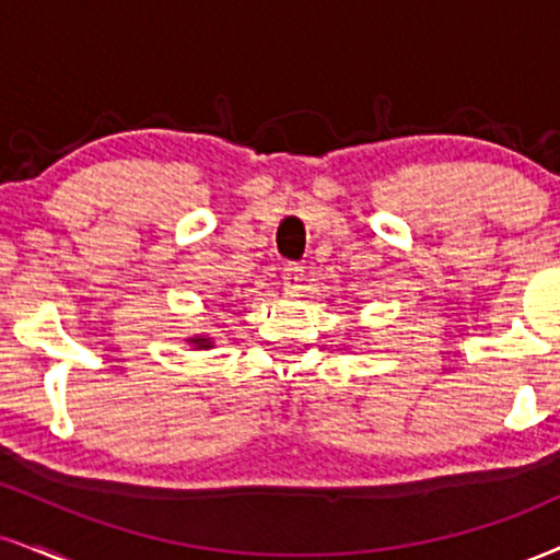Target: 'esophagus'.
Returning <instances> with one entry per match:
<instances>
[{
	"instance_id": "1",
	"label": "esophagus",
	"mask_w": 560,
	"mask_h": 560,
	"mask_svg": "<svg viewBox=\"0 0 560 560\" xmlns=\"http://www.w3.org/2000/svg\"><path fill=\"white\" fill-rule=\"evenodd\" d=\"M281 279H284V287L289 289V292H298V289L305 287V281H307L305 266H300V262H289L284 271H281Z\"/></svg>"
}]
</instances>
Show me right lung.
Masks as SVG:
<instances>
[{"mask_svg":"<svg viewBox=\"0 0 560 560\" xmlns=\"http://www.w3.org/2000/svg\"><path fill=\"white\" fill-rule=\"evenodd\" d=\"M195 341H198V345H200V347H208V345H206V339H195Z\"/></svg>","mask_w":560,"mask_h":560,"instance_id":"1","label":"right lung"}]
</instances>
